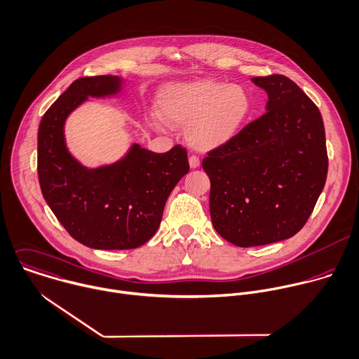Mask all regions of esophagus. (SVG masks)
Listing matches in <instances>:
<instances>
[{
  "label": "esophagus",
  "mask_w": 359,
  "mask_h": 359,
  "mask_svg": "<svg viewBox=\"0 0 359 359\" xmlns=\"http://www.w3.org/2000/svg\"><path fill=\"white\" fill-rule=\"evenodd\" d=\"M201 165V160H199V157H196V156H191L189 157V167L191 168H198Z\"/></svg>",
  "instance_id": "34e87169"
}]
</instances>
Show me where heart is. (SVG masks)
I'll use <instances>...</instances> for the list:
<instances>
[{"label":"heart","instance_id":"heart-1","mask_svg":"<svg viewBox=\"0 0 359 359\" xmlns=\"http://www.w3.org/2000/svg\"><path fill=\"white\" fill-rule=\"evenodd\" d=\"M250 107L243 88L218 81L175 83L160 93L163 117L170 124L187 126V140L199 151L219 149L229 142L245 124ZM165 121L161 117L156 120L160 127H167Z\"/></svg>","mask_w":359,"mask_h":359}]
</instances>
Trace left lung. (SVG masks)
<instances>
[{
    "label": "left lung",
    "mask_w": 359,
    "mask_h": 359,
    "mask_svg": "<svg viewBox=\"0 0 359 359\" xmlns=\"http://www.w3.org/2000/svg\"><path fill=\"white\" fill-rule=\"evenodd\" d=\"M252 82L267 92V111L202 160L212 225L241 248L294 236L328 171L324 123L314 102L283 75Z\"/></svg>",
    "instance_id": "left-lung-1"
}]
</instances>
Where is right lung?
I'll return each mask as SVG.
<instances>
[{
  "instance_id": "right-lung-1",
  "label": "right lung",
  "mask_w": 359,
  "mask_h": 359,
  "mask_svg": "<svg viewBox=\"0 0 359 359\" xmlns=\"http://www.w3.org/2000/svg\"><path fill=\"white\" fill-rule=\"evenodd\" d=\"M117 76L81 78L43 114L38 131V177L42 195L67 233L103 250L135 249L157 232L168 195L188 172L180 144L157 154L134 144L118 163L88 170L66 149L63 124L88 96L120 90Z\"/></svg>"
}]
</instances>
